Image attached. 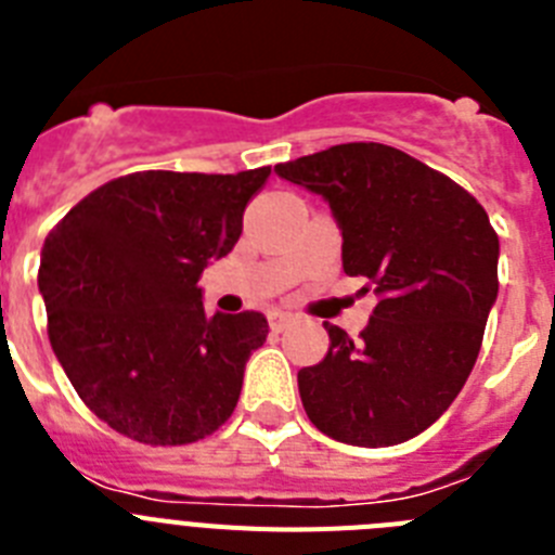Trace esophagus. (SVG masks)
<instances>
[{"label": "esophagus", "mask_w": 555, "mask_h": 555, "mask_svg": "<svg viewBox=\"0 0 555 555\" xmlns=\"http://www.w3.org/2000/svg\"><path fill=\"white\" fill-rule=\"evenodd\" d=\"M292 313H283V311H272L269 313V327H272L274 333H283L288 325H292Z\"/></svg>", "instance_id": "esophagus-1"}]
</instances>
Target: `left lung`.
I'll return each mask as SVG.
<instances>
[{"instance_id": "left-lung-1", "label": "left lung", "mask_w": 555, "mask_h": 555, "mask_svg": "<svg viewBox=\"0 0 555 555\" xmlns=\"http://www.w3.org/2000/svg\"><path fill=\"white\" fill-rule=\"evenodd\" d=\"M274 171L331 203L341 267L377 294L361 336L325 322L327 356L297 372L308 420L358 448L414 439L450 409L483 341L500 253L487 210L448 175L375 141Z\"/></svg>"}]
</instances>
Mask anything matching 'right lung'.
<instances>
[{"label": "right lung", "instance_id": "right-lung-1", "mask_svg": "<svg viewBox=\"0 0 555 555\" xmlns=\"http://www.w3.org/2000/svg\"><path fill=\"white\" fill-rule=\"evenodd\" d=\"M269 171H132L49 230L38 286L52 350L82 403L132 442H199L233 414L269 322L208 317L197 281L235 247Z\"/></svg>", "mask_w": 555, "mask_h": 555}]
</instances>
